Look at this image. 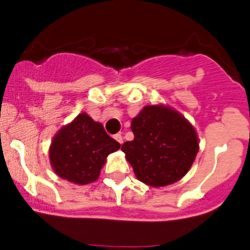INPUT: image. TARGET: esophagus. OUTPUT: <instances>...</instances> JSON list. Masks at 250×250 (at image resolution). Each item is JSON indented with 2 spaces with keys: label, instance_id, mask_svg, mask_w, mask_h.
<instances>
[{
  "label": "esophagus",
  "instance_id": "34e87169",
  "mask_svg": "<svg viewBox=\"0 0 250 250\" xmlns=\"http://www.w3.org/2000/svg\"><path fill=\"white\" fill-rule=\"evenodd\" d=\"M113 138H115V140L117 141V143H120V144L123 143V137L121 134H116Z\"/></svg>",
  "mask_w": 250,
  "mask_h": 250
}]
</instances>
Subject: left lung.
<instances>
[{
    "label": "left lung",
    "mask_w": 250,
    "mask_h": 250,
    "mask_svg": "<svg viewBox=\"0 0 250 250\" xmlns=\"http://www.w3.org/2000/svg\"><path fill=\"white\" fill-rule=\"evenodd\" d=\"M134 139L121 150L134 174L153 188L167 186L183 178L198 152L195 128L185 117L162 105L145 106L133 118Z\"/></svg>",
    "instance_id": "8db88e82"
}]
</instances>
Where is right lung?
Instances as JSON below:
<instances>
[{
  "label": "right lung",
  "mask_w": 250,
  "mask_h": 250,
  "mask_svg": "<svg viewBox=\"0 0 250 250\" xmlns=\"http://www.w3.org/2000/svg\"><path fill=\"white\" fill-rule=\"evenodd\" d=\"M120 146L107 135L102 123L94 122L83 112L55 135L49 148V160L60 178L85 185L97 180L107 155Z\"/></svg>",
  "instance_id": "add662e5"
}]
</instances>
